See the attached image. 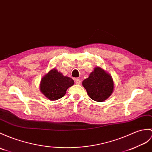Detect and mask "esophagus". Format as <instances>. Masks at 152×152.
Segmentation results:
<instances>
[{"label": "esophagus", "instance_id": "obj_1", "mask_svg": "<svg viewBox=\"0 0 152 152\" xmlns=\"http://www.w3.org/2000/svg\"><path fill=\"white\" fill-rule=\"evenodd\" d=\"M75 83H76V84H80V83H81V81H80V80H79L78 78H76V79H75Z\"/></svg>", "mask_w": 152, "mask_h": 152}]
</instances>
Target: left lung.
Returning a JSON list of instances; mask_svg holds the SVG:
<instances>
[{
	"instance_id": "left-lung-1",
	"label": "left lung",
	"mask_w": 152,
	"mask_h": 152,
	"mask_svg": "<svg viewBox=\"0 0 152 152\" xmlns=\"http://www.w3.org/2000/svg\"><path fill=\"white\" fill-rule=\"evenodd\" d=\"M82 85L91 99L99 102L107 99L114 89L112 77L99 66L94 68L89 77L83 81Z\"/></svg>"
}]
</instances>
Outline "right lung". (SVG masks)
Wrapping results in <instances>:
<instances>
[{
    "label": "right lung",
    "instance_id": "add662e5",
    "mask_svg": "<svg viewBox=\"0 0 152 152\" xmlns=\"http://www.w3.org/2000/svg\"><path fill=\"white\" fill-rule=\"evenodd\" d=\"M74 83L72 78L63 76L54 68L42 77L40 91L48 99L57 100L64 96L68 88Z\"/></svg>",
    "mask_w": 152,
    "mask_h": 152
}]
</instances>
